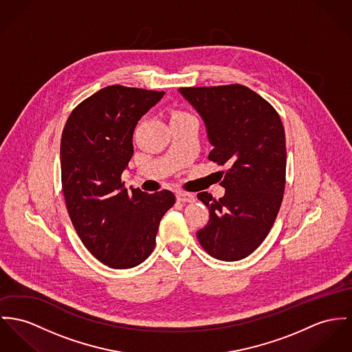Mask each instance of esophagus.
Segmentation results:
<instances>
[{
	"instance_id": "esophagus-1",
	"label": "esophagus",
	"mask_w": 352,
	"mask_h": 352,
	"mask_svg": "<svg viewBox=\"0 0 352 352\" xmlns=\"http://www.w3.org/2000/svg\"><path fill=\"white\" fill-rule=\"evenodd\" d=\"M177 201L184 202V204H191L195 201V198L192 194H189V192H177Z\"/></svg>"
}]
</instances>
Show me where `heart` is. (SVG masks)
<instances>
[{
  "mask_svg": "<svg viewBox=\"0 0 352 352\" xmlns=\"http://www.w3.org/2000/svg\"><path fill=\"white\" fill-rule=\"evenodd\" d=\"M189 113L188 112H184V111H174L173 115H171V119L173 118H184V116H188Z\"/></svg>",
  "mask_w": 352,
  "mask_h": 352,
  "instance_id": "b5f03b06",
  "label": "heart"
}]
</instances>
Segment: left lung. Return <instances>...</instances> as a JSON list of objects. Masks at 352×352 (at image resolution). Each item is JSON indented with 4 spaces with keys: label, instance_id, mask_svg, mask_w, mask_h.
<instances>
[{
    "label": "left lung",
    "instance_id": "left-lung-1",
    "mask_svg": "<svg viewBox=\"0 0 352 352\" xmlns=\"http://www.w3.org/2000/svg\"><path fill=\"white\" fill-rule=\"evenodd\" d=\"M201 115L213 146L209 160L221 173L223 197L198 192L209 221L197 232L202 248L214 258L237 261L254 252L271 230L285 188L287 148L276 109L250 88L230 84L179 88Z\"/></svg>",
    "mask_w": 352,
    "mask_h": 352
}]
</instances>
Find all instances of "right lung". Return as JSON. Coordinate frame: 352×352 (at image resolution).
<instances>
[{"label":"right lung","instance_id":"obj_1","mask_svg":"<svg viewBox=\"0 0 352 352\" xmlns=\"http://www.w3.org/2000/svg\"><path fill=\"white\" fill-rule=\"evenodd\" d=\"M164 92L109 85L82 100L65 123L60 144L68 214L85 248L113 270H129L154 250L160 222L175 204L162 190H127L122 173L134 154L138 120Z\"/></svg>","mask_w":352,"mask_h":352}]
</instances>
